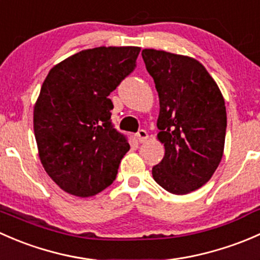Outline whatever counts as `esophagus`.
<instances>
[{
    "mask_svg": "<svg viewBox=\"0 0 260 260\" xmlns=\"http://www.w3.org/2000/svg\"><path fill=\"white\" fill-rule=\"evenodd\" d=\"M136 138H138L139 143H145V141L148 140L149 135H148V133H146V130L141 129L138 131V134H136Z\"/></svg>",
    "mask_w": 260,
    "mask_h": 260,
    "instance_id": "obj_1",
    "label": "esophagus"
}]
</instances>
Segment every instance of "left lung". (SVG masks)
I'll list each match as a JSON object with an SVG mask.
<instances>
[{
  "instance_id": "obj_1",
  "label": "left lung",
  "mask_w": 260,
  "mask_h": 260,
  "mask_svg": "<svg viewBox=\"0 0 260 260\" xmlns=\"http://www.w3.org/2000/svg\"><path fill=\"white\" fill-rule=\"evenodd\" d=\"M141 55L159 93L157 138L165 146L152 178L171 194H188L209 181L223 157V95L195 58L152 49Z\"/></svg>"
}]
</instances>
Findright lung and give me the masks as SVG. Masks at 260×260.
<instances>
[{"label": "right lung", "mask_w": 260, "mask_h": 260, "mask_svg": "<svg viewBox=\"0 0 260 260\" xmlns=\"http://www.w3.org/2000/svg\"><path fill=\"white\" fill-rule=\"evenodd\" d=\"M140 47H96L51 69L34 110L39 155L49 176L66 192L87 198L116 179L129 151L114 127L109 95L135 70Z\"/></svg>", "instance_id": "right-lung-1"}]
</instances>
